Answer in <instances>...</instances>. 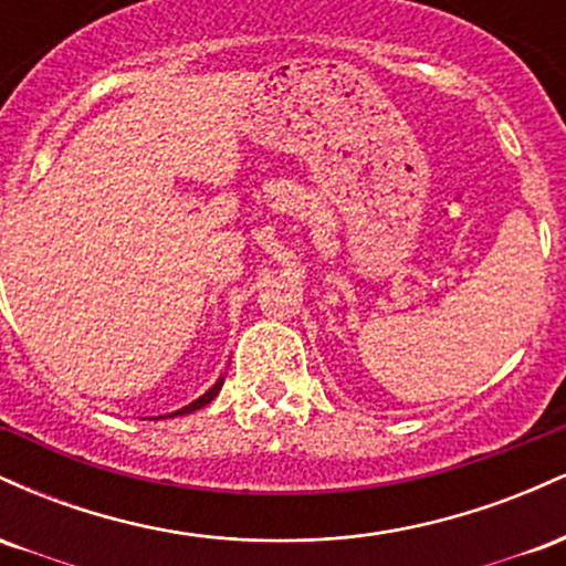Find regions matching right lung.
I'll return each instance as SVG.
<instances>
[{"mask_svg": "<svg viewBox=\"0 0 566 566\" xmlns=\"http://www.w3.org/2000/svg\"><path fill=\"white\" fill-rule=\"evenodd\" d=\"M220 386H223V378H220V380L216 382V386H212V388H210V391H207V394H201L197 401H191V405H188V407H184V409H178V412H172V415H170V418H175V415H188V412H193V409H201V407H205V405H210V401H212V399H216V396H218V391H220Z\"/></svg>", "mask_w": 566, "mask_h": 566, "instance_id": "right-lung-1", "label": "right lung"}]
</instances>
